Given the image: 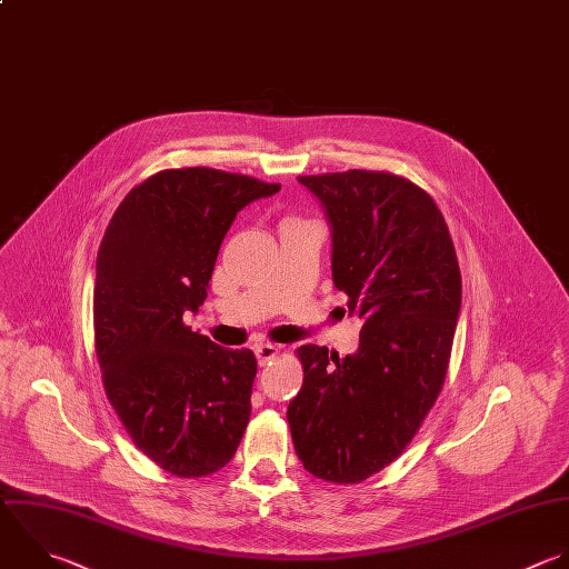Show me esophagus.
Masks as SVG:
<instances>
[{
  "instance_id": "esophagus-1",
  "label": "esophagus",
  "mask_w": 569,
  "mask_h": 569,
  "mask_svg": "<svg viewBox=\"0 0 569 569\" xmlns=\"http://www.w3.org/2000/svg\"><path fill=\"white\" fill-rule=\"evenodd\" d=\"M256 356H258V362L264 367V365H269L271 360H276L280 356V347L278 345H258Z\"/></svg>"
}]
</instances>
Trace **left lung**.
<instances>
[{
    "mask_svg": "<svg viewBox=\"0 0 569 569\" xmlns=\"http://www.w3.org/2000/svg\"><path fill=\"white\" fill-rule=\"evenodd\" d=\"M333 229L331 273L365 320L353 356L302 345L287 420L298 458L356 485L393 462L433 407L460 311V269L433 198L389 171L300 176Z\"/></svg>",
    "mask_w": 569,
    "mask_h": 569,
    "instance_id": "1",
    "label": "left lung"
}]
</instances>
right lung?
<instances>
[{
    "instance_id": "right-lung-1",
    "label": "right lung",
    "mask_w": 569,
    "mask_h": 569,
    "mask_svg": "<svg viewBox=\"0 0 569 569\" xmlns=\"http://www.w3.org/2000/svg\"><path fill=\"white\" fill-rule=\"evenodd\" d=\"M280 191L209 167L164 169L116 209L96 264L93 329L104 391L136 447L180 478L222 469L251 416L258 360L184 325L207 300L238 211Z\"/></svg>"
}]
</instances>
